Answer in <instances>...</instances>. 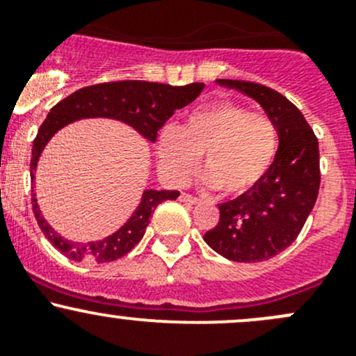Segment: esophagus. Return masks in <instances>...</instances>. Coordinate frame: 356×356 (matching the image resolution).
I'll list each match as a JSON object with an SVG mask.
<instances>
[{
    "mask_svg": "<svg viewBox=\"0 0 356 356\" xmlns=\"http://www.w3.org/2000/svg\"><path fill=\"white\" fill-rule=\"evenodd\" d=\"M179 200H181V202H186V204H197V202H199V199H197V197L188 195V193H181V195H179Z\"/></svg>",
    "mask_w": 356,
    "mask_h": 356,
    "instance_id": "34e87169",
    "label": "esophagus"
}]
</instances>
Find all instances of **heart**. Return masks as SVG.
Here are the masks:
<instances>
[{
    "instance_id": "1",
    "label": "heart",
    "mask_w": 356,
    "mask_h": 356,
    "mask_svg": "<svg viewBox=\"0 0 356 356\" xmlns=\"http://www.w3.org/2000/svg\"><path fill=\"white\" fill-rule=\"evenodd\" d=\"M279 150V129L266 115L235 102L193 108L183 124L166 126L157 136V163L173 185L188 181L204 156V183L228 195L254 188L268 175Z\"/></svg>"
}]
</instances>
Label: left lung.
<instances>
[{
  "instance_id": "obj_1",
  "label": "left lung",
  "mask_w": 356,
  "mask_h": 356,
  "mask_svg": "<svg viewBox=\"0 0 356 356\" xmlns=\"http://www.w3.org/2000/svg\"><path fill=\"white\" fill-rule=\"evenodd\" d=\"M216 83L261 105L279 129V150L261 183L237 199L218 204L220 221L204 234V241L230 261H265L296 241L315 206L320 186L318 140L296 105L272 88L234 79Z\"/></svg>"
}]
</instances>
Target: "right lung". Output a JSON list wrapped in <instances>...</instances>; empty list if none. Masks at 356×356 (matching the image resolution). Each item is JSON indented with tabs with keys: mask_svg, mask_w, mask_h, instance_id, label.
<instances>
[{
	"mask_svg": "<svg viewBox=\"0 0 356 356\" xmlns=\"http://www.w3.org/2000/svg\"><path fill=\"white\" fill-rule=\"evenodd\" d=\"M202 90L204 83L171 86V84L149 83V81H114V83L93 84L74 91L51 108L34 138L31 178H36L38 161L51 136L70 122L93 118L115 119L131 126L143 138L154 143L157 131L163 128L164 122L178 108L192 104ZM178 195V190H143L140 204L119 230L102 241L86 242V244L63 238L43 218L38 206L36 193H33L31 200H33V213L44 237L63 256L72 261L108 263L128 254L142 241L154 209L164 200H175Z\"/></svg>",
	"mask_w": 356,
	"mask_h": 356,
	"instance_id": "right-lung-1",
	"label": "right lung"
}]
</instances>
